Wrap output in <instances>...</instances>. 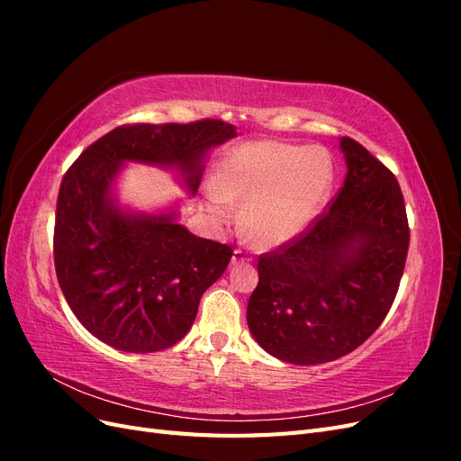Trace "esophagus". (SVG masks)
Instances as JSON below:
<instances>
[{
	"mask_svg": "<svg viewBox=\"0 0 461 461\" xmlns=\"http://www.w3.org/2000/svg\"><path fill=\"white\" fill-rule=\"evenodd\" d=\"M244 261H252V254L244 248H236L232 254V263H244Z\"/></svg>",
	"mask_w": 461,
	"mask_h": 461,
	"instance_id": "obj_1",
	"label": "esophagus"
}]
</instances>
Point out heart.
Here are the masks:
<instances>
[{"label": "heart", "mask_w": 461, "mask_h": 461, "mask_svg": "<svg viewBox=\"0 0 461 461\" xmlns=\"http://www.w3.org/2000/svg\"><path fill=\"white\" fill-rule=\"evenodd\" d=\"M332 180V163L321 148L256 140L234 148L222 159L209 212L227 217L229 203H244L242 227L259 248L294 239L319 212Z\"/></svg>", "instance_id": "heart-1"}]
</instances>
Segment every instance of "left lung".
<instances>
[{
	"label": "left lung",
	"instance_id": "8db88e82",
	"mask_svg": "<svg viewBox=\"0 0 461 461\" xmlns=\"http://www.w3.org/2000/svg\"><path fill=\"white\" fill-rule=\"evenodd\" d=\"M348 173L323 213L258 258L248 327L276 359L317 366L354 352L393 308L410 227L394 173L344 136Z\"/></svg>",
	"mask_w": 461,
	"mask_h": 461
}]
</instances>
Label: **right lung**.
I'll list each match as a JSON object with an SVG mask.
<instances>
[{"label":"right lung","instance_id":"1","mask_svg":"<svg viewBox=\"0 0 461 461\" xmlns=\"http://www.w3.org/2000/svg\"><path fill=\"white\" fill-rule=\"evenodd\" d=\"M234 136L221 119L122 124L68 167L55 209V275L68 308L95 339L134 354L175 346L232 258L230 246L190 234L175 213H121L109 200L119 165L178 167L196 192L203 151Z\"/></svg>","mask_w":461,"mask_h":461}]
</instances>
